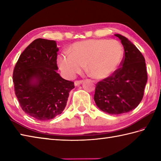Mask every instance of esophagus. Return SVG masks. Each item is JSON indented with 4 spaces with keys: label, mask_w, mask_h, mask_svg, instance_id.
Masks as SVG:
<instances>
[{
    "label": "esophagus",
    "mask_w": 161,
    "mask_h": 161,
    "mask_svg": "<svg viewBox=\"0 0 161 161\" xmlns=\"http://www.w3.org/2000/svg\"><path fill=\"white\" fill-rule=\"evenodd\" d=\"M83 83V80H80V81H75V86H79Z\"/></svg>",
    "instance_id": "esophagus-1"
}]
</instances>
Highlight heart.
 Segmentation results:
<instances>
[{
    "instance_id": "heart-1",
    "label": "heart",
    "mask_w": 161,
    "mask_h": 161,
    "mask_svg": "<svg viewBox=\"0 0 161 161\" xmlns=\"http://www.w3.org/2000/svg\"><path fill=\"white\" fill-rule=\"evenodd\" d=\"M124 57V48L118 41L105 39H89L72 45L69 54L59 57L61 70L68 77H73L86 64L92 77L103 80L111 76L120 66Z\"/></svg>"
}]
</instances>
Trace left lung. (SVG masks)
<instances>
[{"mask_svg":"<svg viewBox=\"0 0 161 161\" xmlns=\"http://www.w3.org/2000/svg\"><path fill=\"white\" fill-rule=\"evenodd\" d=\"M120 39L125 55L118 68L111 76L96 84L94 100L101 111L118 115L138 107L144 95L147 81L145 58L134 44L125 36L115 34Z\"/></svg>","mask_w":161,"mask_h":161,"instance_id":"obj_1","label":"left lung"}]
</instances>
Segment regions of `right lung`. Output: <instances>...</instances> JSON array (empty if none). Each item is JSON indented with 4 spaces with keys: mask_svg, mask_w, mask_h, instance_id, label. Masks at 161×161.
Listing matches in <instances>:
<instances>
[{
    "mask_svg": "<svg viewBox=\"0 0 161 161\" xmlns=\"http://www.w3.org/2000/svg\"><path fill=\"white\" fill-rule=\"evenodd\" d=\"M55 41L37 39L20 54L13 72L16 96L26 114L48 120L61 114L74 83L57 73Z\"/></svg>",
    "mask_w": 161,
    "mask_h": 161,
    "instance_id": "1",
    "label": "right lung"
}]
</instances>
